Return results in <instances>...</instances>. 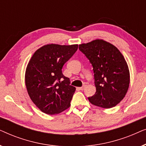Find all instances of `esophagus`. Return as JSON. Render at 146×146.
<instances>
[{"label":"esophagus","mask_w":146,"mask_h":146,"mask_svg":"<svg viewBox=\"0 0 146 146\" xmlns=\"http://www.w3.org/2000/svg\"><path fill=\"white\" fill-rule=\"evenodd\" d=\"M85 87H86V86H82L80 87V88H79V90H84L85 89Z\"/></svg>","instance_id":"34e87169"}]
</instances>
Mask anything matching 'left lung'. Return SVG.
<instances>
[{
  "mask_svg": "<svg viewBox=\"0 0 146 146\" xmlns=\"http://www.w3.org/2000/svg\"><path fill=\"white\" fill-rule=\"evenodd\" d=\"M93 66L95 94L90 102L103 108H111L120 102L129 84V71L126 61L115 46L101 39L79 45Z\"/></svg>",
  "mask_w": 146,
  "mask_h": 146,
  "instance_id": "8db88e82",
  "label": "left lung"
}]
</instances>
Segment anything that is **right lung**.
Listing matches in <instances>:
<instances>
[{"label":"right lung","instance_id":"1","mask_svg":"<svg viewBox=\"0 0 146 146\" xmlns=\"http://www.w3.org/2000/svg\"><path fill=\"white\" fill-rule=\"evenodd\" d=\"M78 47V44H46L30 60L26 69V86L32 101L42 112L57 114L70 106L76 88L70 84L62 68Z\"/></svg>","mask_w":146,"mask_h":146}]
</instances>
